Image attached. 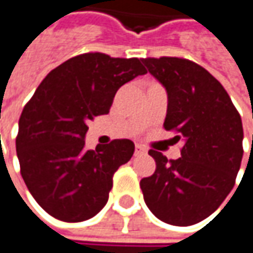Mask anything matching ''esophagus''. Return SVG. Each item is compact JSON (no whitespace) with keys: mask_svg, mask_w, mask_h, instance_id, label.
<instances>
[{"mask_svg":"<svg viewBox=\"0 0 253 253\" xmlns=\"http://www.w3.org/2000/svg\"><path fill=\"white\" fill-rule=\"evenodd\" d=\"M146 154V149L142 145H139V144H136L135 145V155H144Z\"/></svg>","mask_w":253,"mask_h":253,"instance_id":"1","label":"esophagus"}]
</instances>
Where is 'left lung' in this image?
I'll return each instance as SVG.
<instances>
[{"instance_id": "8db88e82", "label": "left lung", "mask_w": 253, "mask_h": 253, "mask_svg": "<svg viewBox=\"0 0 253 253\" xmlns=\"http://www.w3.org/2000/svg\"><path fill=\"white\" fill-rule=\"evenodd\" d=\"M167 88L164 128L183 139L181 157L149 149L155 172L141 179L144 199L161 221L188 226L204 221L232 191L244 155L241 115L222 84L186 58H142Z\"/></svg>"}]
</instances>
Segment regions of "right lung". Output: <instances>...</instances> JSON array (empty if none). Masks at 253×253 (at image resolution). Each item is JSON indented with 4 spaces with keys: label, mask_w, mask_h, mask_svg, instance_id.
<instances>
[{
    "label": "right lung",
    "mask_w": 253,
    "mask_h": 253,
    "mask_svg": "<svg viewBox=\"0 0 253 253\" xmlns=\"http://www.w3.org/2000/svg\"><path fill=\"white\" fill-rule=\"evenodd\" d=\"M146 70L138 58L86 52L40 84L19 117L15 139L22 179L38 205L64 222H83L105 207L112 176L133 154L132 141L85 148L88 122L109 112L124 84Z\"/></svg>",
    "instance_id": "1"
}]
</instances>
